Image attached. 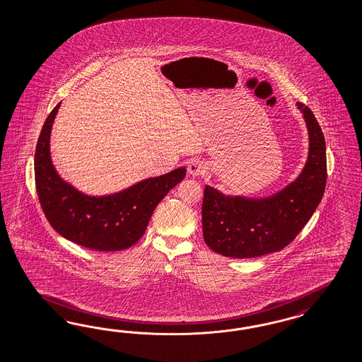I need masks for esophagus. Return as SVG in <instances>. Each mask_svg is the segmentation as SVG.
I'll return each mask as SVG.
<instances>
[{"instance_id":"esophagus-1","label":"esophagus","mask_w":362,"mask_h":362,"mask_svg":"<svg viewBox=\"0 0 362 362\" xmlns=\"http://www.w3.org/2000/svg\"><path fill=\"white\" fill-rule=\"evenodd\" d=\"M188 174L191 176H202L207 173V165L200 159H192L188 163Z\"/></svg>"}]
</instances>
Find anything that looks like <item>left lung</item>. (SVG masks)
Returning <instances> with one entry per match:
<instances>
[{
    "instance_id": "left-lung-1",
    "label": "left lung",
    "mask_w": 362,
    "mask_h": 362,
    "mask_svg": "<svg viewBox=\"0 0 362 362\" xmlns=\"http://www.w3.org/2000/svg\"><path fill=\"white\" fill-rule=\"evenodd\" d=\"M309 132V155L303 173L274 197H226L206 186L202 221L203 238L214 252L251 259L277 252L295 240L317 209L327 185V148L317 119L297 102Z\"/></svg>"
}]
</instances>
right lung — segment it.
Here are the masks:
<instances>
[{"label":"right lung","mask_w":362,"mask_h":362,"mask_svg":"<svg viewBox=\"0 0 362 362\" xmlns=\"http://www.w3.org/2000/svg\"><path fill=\"white\" fill-rule=\"evenodd\" d=\"M58 103L49 114L34 155L35 188L46 219L61 236L88 250L122 251L146 232L153 209L186 176L180 167L148 177L109 197H88L64 182L50 158V132Z\"/></svg>","instance_id":"add662e5"}]
</instances>
